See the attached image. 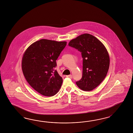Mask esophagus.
Listing matches in <instances>:
<instances>
[{
	"mask_svg": "<svg viewBox=\"0 0 133 133\" xmlns=\"http://www.w3.org/2000/svg\"><path fill=\"white\" fill-rule=\"evenodd\" d=\"M66 77H68L69 78H72V76L71 75H67Z\"/></svg>",
	"mask_w": 133,
	"mask_h": 133,
	"instance_id": "obj_1",
	"label": "esophagus"
}]
</instances>
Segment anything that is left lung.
Returning <instances> with one entry per match:
<instances>
[{
  "instance_id": "obj_1",
  "label": "left lung",
  "mask_w": 133,
  "mask_h": 133,
  "mask_svg": "<svg viewBox=\"0 0 133 133\" xmlns=\"http://www.w3.org/2000/svg\"><path fill=\"white\" fill-rule=\"evenodd\" d=\"M68 46L78 49L83 59L82 78L76 84L84 91L92 90L103 82L108 71L110 59L107 49L99 39L88 34L72 39Z\"/></svg>"
}]
</instances>
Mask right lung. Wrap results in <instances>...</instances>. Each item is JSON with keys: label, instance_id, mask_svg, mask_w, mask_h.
I'll return each mask as SVG.
<instances>
[{"label": "right lung", "instance_id": "obj_1", "mask_svg": "<svg viewBox=\"0 0 133 133\" xmlns=\"http://www.w3.org/2000/svg\"><path fill=\"white\" fill-rule=\"evenodd\" d=\"M66 42L41 39L28 47L23 55L22 69L28 83L45 96H53L61 88L63 79L56 70V60Z\"/></svg>", "mask_w": 133, "mask_h": 133}]
</instances>
